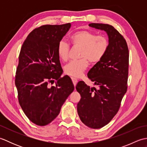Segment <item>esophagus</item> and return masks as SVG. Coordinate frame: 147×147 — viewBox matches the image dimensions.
Segmentation results:
<instances>
[{"mask_svg": "<svg viewBox=\"0 0 147 147\" xmlns=\"http://www.w3.org/2000/svg\"><path fill=\"white\" fill-rule=\"evenodd\" d=\"M71 80H72V82H73L74 85L76 86V83H78V80L76 78H73V77H71Z\"/></svg>", "mask_w": 147, "mask_h": 147, "instance_id": "1", "label": "esophagus"}]
</instances>
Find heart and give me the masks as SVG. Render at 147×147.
<instances>
[{
  "mask_svg": "<svg viewBox=\"0 0 147 147\" xmlns=\"http://www.w3.org/2000/svg\"><path fill=\"white\" fill-rule=\"evenodd\" d=\"M74 46L82 47L80 57L77 61H73L64 67L65 73L73 77L80 76L88 65V61L96 64L100 61L107 52L109 40L104 35H96L90 31L81 30L74 33L69 37ZM59 57L62 61L68 60L69 46L64 40L59 42L57 47Z\"/></svg>",
  "mask_w": 147,
  "mask_h": 147,
  "instance_id": "obj_1",
  "label": "heart"
}]
</instances>
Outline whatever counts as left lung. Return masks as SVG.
I'll use <instances>...</instances> for the list:
<instances>
[{
  "mask_svg": "<svg viewBox=\"0 0 147 147\" xmlns=\"http://www.w3.org/2000/svg\"><path fill=\"white\" fill-rule=\"evenodd\" d=\"M89 26L107 33L109 48L102 60L88 73V78L98 89L90 88L83 81L78 83L76 89L82 98L77 111L83 123L98 129L107 124L117 113L126 93L129 50L123 36L112 26L102 23H90Z\"/></svg>",
  "mask_w": 147,
  "mask_h": 147,
  "instance_id": "obj_1",
  "label": "left lung"
}]
</instances>
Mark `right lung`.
Listing matches in <instances>:
<instances>
[{
	"instance_id": "right-lung-1",
	"label": "right lung",
	"mask_w": 147,
	"mask_h": 147,
	"mask_svg": "<svg viewBox=\"0 0 147 147\" xmlns=\"http://www.w3.org/2000/svg\"><path fill=\"white\" fill-rule=\"evenodd\" d=\"M71 27L70 23L43 25L33 30L21 47L15 85L20 105L28 118L38 126L55 119L74 87L63 70L57 47ZM57 81L56 86L50 83Z\"/></svg>"
}]
</instances>
